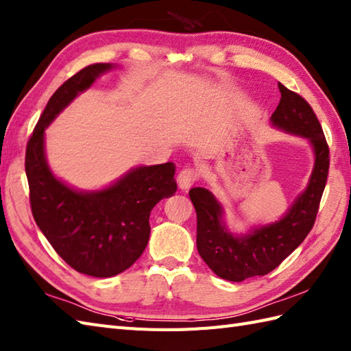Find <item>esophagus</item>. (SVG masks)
<instances>
[{
    "label": "esophagus",
    "mask_w": 351,
    "mask_h": 351,
    "mask_svg": "<svg viewBox=\"0 0 351 351\" xmlns=\"http://www.w3.org/2000/svg\"><path fill=\"white\" fill-rule=\"evenodd\" d=\"M197 178H199V173H197V170H195V169H193V167L182 169L181 172H179V175H178L179 189H181V190H189L190 186L195 181H197Z\"/></svg>",
    "instance_id": "esophagus-1"
}]
</instances>
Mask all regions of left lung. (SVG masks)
I'll return each mask as SVG.
<instances>
[{
	"mask_svg": "<svg viewBox=\"0 0 351 351\" xmlns=\"http://www.w3.org/2000/svg\"><path fill=\"white\" fill-rule=\"evenodd\" d=\"M281 100L271 124L284 133L304 137L314 152V167L306 189L278 221L234 233L224 221V208L213 191L190 190L197 214V251L219 278L241 282L266 275L290 256L313 229L329 172V148L314 110L302 97L278 84Z\"/></svg>",
	"mask_w": 351,
	"mask_h": 351,
	"instance_id": "1",
	"label": "left lung"
}]
</instances>
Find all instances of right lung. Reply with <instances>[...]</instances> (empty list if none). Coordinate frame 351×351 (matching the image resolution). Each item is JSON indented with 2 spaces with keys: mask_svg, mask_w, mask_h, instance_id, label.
<instances>
[{
  "mask_svg": "<svg viewBox=\"0 0 351 351\" xmlns=\"http://www.w3.org/2000/svg\"><path fill=\"white\" fill-rule=\"evenodd\" d=\"M113 64H93L64 82L47 101L27 145L25 172L32 217L65 263L95 278L115 276L142 256L149 214L176 193L173 162L138 166L101 190L73 189L47 165L45 132L55 118Z\"/></svg>",
  "mask_w": 351,
  "mask_h": 351,
  "instance_id": "add662e5",
  "label": "right lung"
}]
</instances>
